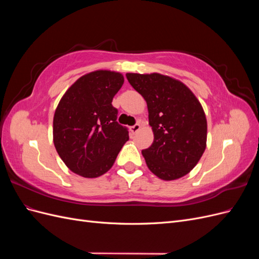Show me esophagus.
<instances>
[{
  "label": "esophagus",
  "instance_id": "1",
  "mask_svg": "<svg viewBox=\"0 0 259 259\" xmlns=\"http://www.w3.org/2000/svg\"><path fill=\"white\" fill-rule=\"evenodd\" d=\"M140 127H142V124H140V123L138 122V123L133 125V126L131 127V131H132L133 133H137V132L140 130Z\"/></svg>",
  "mask_w": 259,
  "mask_h": 259
}]
</instances>
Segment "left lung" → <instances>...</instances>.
<instances>
[{
  "label": "left lung",
  "mask_w": 259,
  "mask_h": 259,
  "mask_svg": "<svg viewBox=\"0 0 259 259\" xmlns=\"http://www.w3.org/2000/svg\"><path fill=\"white\" fill-rule=\"evenodd\" d=\"M147 101L154 139L142 151L147 166L163 180L185 176L206 148L205 113L193 93L180 81L159 73H126Z\"/></svg>",
  "instance_id": "left-lung-1"
}]
</instances>
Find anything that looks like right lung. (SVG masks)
I'll return each instance as SVG.
<instances>
[{
  "label": "right lung",
  "mask_w": 259,
  "mask_h": 259,
  "mask_svg": "<svg viewBox=\"0 0 259 259\" xmlns=\"http://www.w3.org/2000/svg\"><path fill=\"white\" fill-rule=\"evenodd\" d=\"M124 83L119 72L98 70L81 76L60 99L53 121L55 148L73 173L95 178L110 169L128 130L116 121L112 99Z\"/></svg>",
  "instance_id": "add662e5"
}]
</instances>
